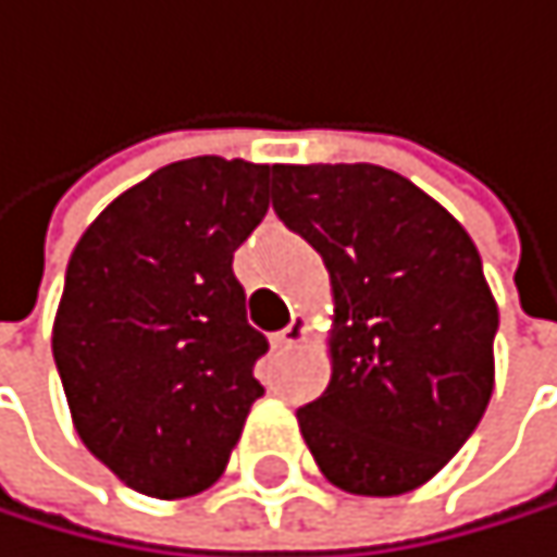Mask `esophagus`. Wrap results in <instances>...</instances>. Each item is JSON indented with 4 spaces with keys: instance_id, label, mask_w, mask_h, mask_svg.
<instances>
[{
    "instance_id": "34e87169",
    "label": "esophagus",
    "mask_w": 557,
    "mask_h": 557,
    "mask_svg": "<svg viewBox=\"0 0 557 557\" xmlns=\"http://www.w3.org/2000/svg\"><path fill=\"white\" fill-rule=\"evenodd\" d=\"M301 342H309V322H305V319H292V325L272 338L275 348H292V345H301Z\"/></svg>"
}]
</instances>
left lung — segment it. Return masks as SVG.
Returning a JSON list of instances; mask_svg holds the SVG:
<instances>
[{"instance_id": "obj_1", "label": "left lung", "mask_w": 557, "mask_h": 557, "mask_svg": "<svg viewBox=\"0 0 557 557\" xmlns=\"http://www.w3.org/2000/svg\"><path fill=\"white\" fill-rule=\"evenodd\" d=\"M278 219L332 278V379L295 411L322 475L388 498L425 485L482 422L498 305L461 222L372 165H272Z\"/></svg>"}]
</instances>
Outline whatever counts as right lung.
<instances>
[{
    "instance_id": "add662e5",
    "label": "right lung",
    "mask_w": 557,
    "mask_h": 557,
    "mask_svg": "<svg viewBox=\"0 0 557 557\" xmlns=\"http://www.w3.org/2000/svg\"><path fill=\"white\" fill-rule=\"evenodd\" d=\"M269 212V165L199 156L125 188L82 232L52 322L72 425L149 498L212 488L269 342L245 319L232 252Z\"/></svg>"
}]
</instances>
